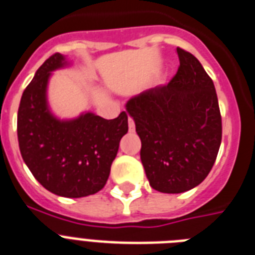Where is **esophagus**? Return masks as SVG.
I'll return each mask as SVG.
<instances>
[{"label": "esophagus", "mask_w": 255, "mask_h": 255, "mask_svg": "<svg viewBox=\"0 0 255 255\" xmlns=\"http://www.w3.org/2000/svg\"><path fill=\"white\" fill-rule=\"evenodd\" d=\"M128 123H129V130H130V131H134V129H135V125H134V121H132L131 117H129V121H128Z\"/></svg>", "instance_id": "34e87169"}]
</instances>
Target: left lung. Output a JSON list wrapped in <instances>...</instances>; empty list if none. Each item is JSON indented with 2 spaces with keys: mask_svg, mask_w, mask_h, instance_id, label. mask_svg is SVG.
<instances>
[{
  "mask_svg": "<svg viewBox=\"0 0 255 255\" xmlns=\"http://www.w3.org/2000/svg\"><path fill=\"white\" fill-rule=\"evenodd\" d=\"M177 74L126 103L142 142L140 160L151 188L178 194L207 177L222 143L214 82L197 58L177 48Z\"/></svg>",
  "mask_w": 255,
  "mask_h": 255,
  "instance_id": "obj_1",
  "label": "left lung"
}]
</instances>
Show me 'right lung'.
Wrapping results in <instances>:
<instances>
[{"instance_id": "1", "label": "right lung", "mask_w": 255, "mask_h": 255, "mask_svg": "<svg viewBox=\"0 0 255 255\" xmlns=\"http://www.w3.org/2000/svg\"><path fill=\"white\" fill-rule=\"evenodd\" d=\"M70 64L56 53L37 69L20 99L16 129L19 150L33 177L53 194L81 198L104 188L129 126L125 112L113 120L92 112L61 120L52 113L49 78Z\"/></svg>"}]
</instances>
